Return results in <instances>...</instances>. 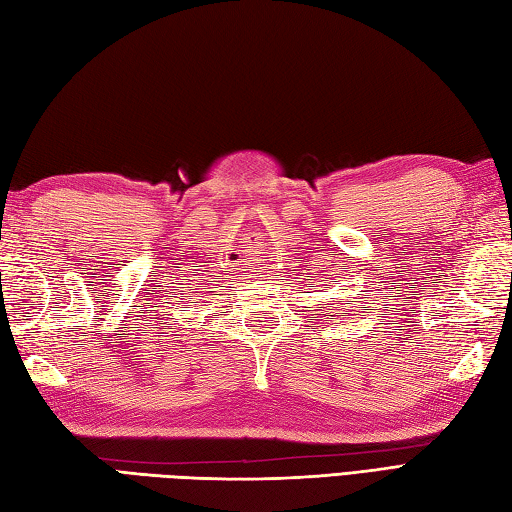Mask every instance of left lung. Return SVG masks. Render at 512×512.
<instances>
[{
    "mask_svg": "<svg viewBox=\"0 0 512 512\" xmlns=\"http://www.w3.org/2000/svg\"><path fill=\"white\" fill-rule=\"evenodd\" d=\"M333 283H338V280H333Z\"/></svg>",
    "mask_w": 512,
    "mask_h": 512,
    "instance_id": "8db88e82",
    "label": "left lung"
}]
</instances>
